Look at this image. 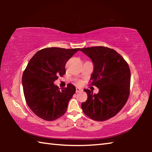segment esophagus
Listing matches in <instances>:
<instances>
[{"instance_id":"1","label":"esophagus","mask_w":152,"mask_h":152,"mask_svg":"<svg viewBox=\"0 0 152 152\" xmlns=\"http://www.w3.org/2000/svg\"><path fill=\"white\" fill-rule=\"evenodd\" d=\"M81 91H82L81 88H76V92H78Z\"/></svg>"}]
</instances>
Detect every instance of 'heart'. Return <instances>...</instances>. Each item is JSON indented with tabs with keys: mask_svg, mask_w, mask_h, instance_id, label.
<instances>
[{
	"mask_svg": "<svg viewBox=\"0 0 152 152\" xmlns=\"http://www.w3.org/2000/svg\"><path fill=\"white\" fill-rule=\"evenodd\" d=\"M77 84H78V85H80V84H82V81L81 80H78V81H77Z\"/></svg>",
	"mask_w": 152,
	"mask_h": 152,
	"instance_id": "1",
	"label": "heart"
}]
</instances>
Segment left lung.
Masks as SVG:
<instances>
[{
    "instance_id": "obj_1",
    "label": "left lung",
    "mask_w": 152,
    "mask_h": 152,
    "mask_svg": "<svg viewBox=\"0 0 152 152\" xmlns=\"http://www.w3.org/2000/svg\"><path fill=\"white\" fill-rule=\"evenodd\" d=\"M80 51L94 64L90 85L99 89L96 94L88 89L84 90L88 99L82 103V109L91 119L104 121L115 116L127 101L130 94L129 67L119 53L109 48L96 46Z\"/></svg>"
}]
</instances>
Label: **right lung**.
<instances>
[{
  "instance_id": "right-lung-1",
  "label": "right lung",
  "mask_w": 152,
  "mask_h": 152,
  "mask_svg": "<svg viewBox=\"0 0 152 152\" xmlns=\"http://www.w3.org/2000/svg\"><path fill=\"white\" fill-rule=\"evenodd\" d=\"M79 50L44 48L28 63L22 76L25 99L31 110L41 119L51 121L65 114L76 88L68 84L60 90L53 82L66 74V62Z\"/></svg>"
}]
</instances>
